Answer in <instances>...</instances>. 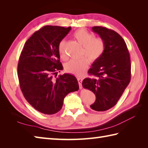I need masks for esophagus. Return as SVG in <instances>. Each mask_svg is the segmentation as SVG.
<instances>
[{"instance_id":"obj_1","label":"esophagus","mask_w":148,"mask_h":148,"mask_svg":"<svg viewBox=\"0 0 148 148\" xmlns=\"http://www.w3.org/2000/svg\"><path fill=\"white\" fill-rule=\"evenodd\" d=\"M77 81H78V83H79V88L81 89V88H82V86H81V84H82L83 79H82V78H81V77H78V78H77Z\"/></svg>"}]
</instances>
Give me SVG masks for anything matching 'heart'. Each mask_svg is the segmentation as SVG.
<instances>
[{
    "mask_svg": "<svg viewBox=\"0 0 148 148\" xmlns=\"http://www.w3.org/2000/svg\"><path fill=\"white\" fill-rule=\"evenodd\" d=\"M74 37L83 46L82 56H86L91 62H95L101 58L106 48L105 42L102 39L95 38L93 34L83 29L76 31L74 33ZM65 49V41L62 40L58 44V51L64 59L66 58ZM87 59L83 57L79 60H71L65 64V71L77 76H82L88 66L89 61Z\"/></svg>",
    "mask_w": 148,
    "mask_h": 148,
    "instance_id": "obj_1",
    "label": "heart"
}]
</instances>
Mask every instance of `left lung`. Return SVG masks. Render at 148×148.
<instances>
[{
    "label": "left lung",
    "instance_id": "left-lung-1",
    "mask_svg": "<svg viewBox=\"0 0 148 148\" xmlns=\"http://www.w3.org/2000/svg\"><path fill=\"white\" fill-rule=\"evenodd\" d=\"M93 32L105 42L103 55L93 62L88 73L90 77L83 81L84 88L96 96L90 108L105 111L117 103L131 79L130 55L125 40L115 31L103 27H92Z\"/></svg>",
    "mask_w": 148,
    "mask_h": 148
}]
</instances>
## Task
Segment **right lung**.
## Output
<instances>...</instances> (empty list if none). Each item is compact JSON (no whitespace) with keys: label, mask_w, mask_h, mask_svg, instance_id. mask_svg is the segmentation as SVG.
<instances>
[{"label":"right lung","mask_w":148,"mask_h":148,"mask_svg":"<svg viewBox=\"0 0 148 148\" xmlns=\"http://www.w3.org/2000/svg\"><path fill=\"white\" fill-rule=\"evenodd\" d=\"M71 30V27H43L27 40L19 58L18 76L21 92L27 102L43 114L51 115L60 111L65 96L79 90L73 75L56 77L58 71L63 69L58 44Z\"/></svg>","instance_id":"1"}]
</instances>
